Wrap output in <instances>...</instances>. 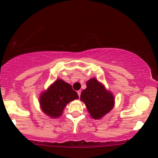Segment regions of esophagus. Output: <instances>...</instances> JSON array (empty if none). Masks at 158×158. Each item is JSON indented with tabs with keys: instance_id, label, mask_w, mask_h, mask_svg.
Wrapping results in <instances>:
<instances>
[{
	"instance_id": "1",
	"label": "esophagus",
	"mask_w": 158,
	"mask_h": 158,
	"mask_svg": "<svg viewBox=\"0 0 158 158\" xmlns=\"http://www.w3.org/2000/svg\"><path fill=\"white\" fill-rule=\"evenodd\" d=\"M77 93H78V95H79V97L80 98V95H81V91H80V90L77 91Z\"/></svg>"
}]
</instances>
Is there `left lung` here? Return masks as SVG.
<instances>
[{
    "label": "left lung",
    "instance_id": "obj_1",
    "mask_svg": "<svg viewBox=\"0 0 158 158\" xmlns=\"http://www.w3.org/2000/svg\"><path fill=\"white\" fill-rule=\"evenodd\" d=\"M86 85L87 88L81 93V100L93 118H101L112 109L114 103L112 94L106 90L104 86L95 78L89 79Z\"/></svg>",
    "mask_w": 158,
    "mask_h": 158
}]
</instances>
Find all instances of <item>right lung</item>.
<instances>
[{
	"label": "right lung",
	"mask_w": 158,
	"mask_h": 158,
	"mask_svg": "<svg viewBox=\"0 0 158 158\" xmlns=\"http://www.w3.org/2000/svg\"><path fill=\"white\" fill-rule=\"evenodd\" d=\"M79 98L71 85L62 79H57L40 98V104L46 114L51 117H60L70 101Z\"/></svg>",
	"instance_id": "obj_1"
}]
</instances>
